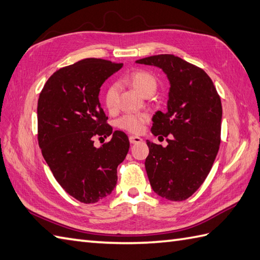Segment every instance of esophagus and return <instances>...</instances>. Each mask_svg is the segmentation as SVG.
I'll return each instance as SVG.
<instances>
[{
    "label": "esophagus",
    "instance_id": "1",
    "mask_svg": "<svg viewBox=\"0 0 260 260\" xmlns=\"http://www.w3.org/2000/svg\"><path fill=\"white\" fill-rule=\"evenodd\" d=\"M143 140L141 139L140 136H135V135H132L129 136V142L131 144H137V143H141Z\"/></svg>",
    "mask_w": 260,
    "mask_h": 260
}]
</instances>
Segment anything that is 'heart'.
<instances>
[{"label": "heart", "mask_w": 260, "mask_h": 260, "mask_svg": "<svg viewBox=\"0 0 260 260\" xmlns=\"http://www.w3.org/2000/svg\"><path fill=\"white\" fill-rule=\"evenodd\" d=\"M127 81L134 88L136 91H139L141 95H146L147 92L154 91L156 88V79L152 74L147 71L137 70L132 73L127 77ZM117 87L112 85L107 88L104 96L105 106L108 110H114L117 104ZM147 116L143 114H127L118 119V126L120 128L126 129L132 133H140L142 131L144 123L147 120Z\"/></svg>", "instance_id": "heart-1"}]
</instances>
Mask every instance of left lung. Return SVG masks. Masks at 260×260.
Returning a JSON list of instances; mask_svg holds the SVG:
<instances>
[{
    "label": "left lung",
    "instance_id": "left-lung-1",
    "mask_svg": "<svg viewBox=\"0 0 260 260\" xmlns=\"http://www.w3.org/2000/svg\"><path fill=\"white\" fill-rule=\"evenodd\" d=\"M167 75L168 110L153 116V135H163V147L146 141V173L153 191L171 201L191 197L206 180L217 156L221 134V101L211 78L201 68L173 54L136 60ZM162 137V136H159Z\"/></svg>",
    "mask_w": 260,
    "mask_h": 260
}]
</instances>
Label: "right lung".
Wrapping results in <instances>:
<instances>
[{"mask_svg":"<svg viewBox=\"0 0 260 260\" xmlns=\"http://www.w3.org/2000/svg\"><path fill=\"white\" fill-rule=\"evenodd\" d=\"M123 63L88 58L56 71L38 101V141L54 179L84 203L109 196L117 183V167L129 150L128 137L113 132L99 103L106 79ZM112 136L96 148V137Z\"/></svg>","mask_w":260,"mask_h":260,"instance_id":"add662e5","label":"right lung"}]
</instances>
